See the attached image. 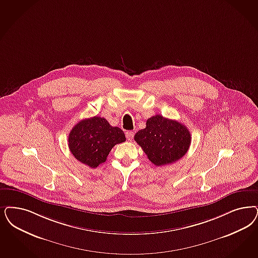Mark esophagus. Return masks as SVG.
Instances as JSON below:
<instances>
[{"label":"esophagus","mask_w":258,"mask_h":258,"mask_svg":"<svg viewBox=\"0 0 258 258\" xmlns=\"http://www.w3.org/2000/svg\"><path fill=\"white\" fill-rule=\"evenodd\" d=\"M134 132H126L125 133V137L128 141H132L134 139Z\"/></svg>","instance_id":"34e87169"}]
</instances>
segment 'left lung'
<instances>
[{"mask_svg": "<svg viewBox=\"0 0 258 258\" xmlns=\"http://www.w3.org/2000/svg\"><path fill=\"white\" fill-rule=\"evenodd\" d=\"M134 140L155 166H166L181 159L189 148L190 134L186 125L163 116H152Z\"/></svg>", "mask_w": 258, "mask_h": 258, "instance_id": "left-lung-1", "label": "left lung"}]
</instances>
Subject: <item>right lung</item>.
I'll use <instances>...</instances> for the list:
<instances>
[{
	"mask_svg": "<svg viewBox=\"0 0 258 258\" xmlns=\"http://www.w3.org/2000/svg\"><path fill=\"white\" fill-rule=\"evenodd\" d=\"M124 141L121 128L110 125L105 118L94 116L73 126L69 135V148L77 160L94 169L106 162L115 145Z\"/></svg>",
	"mask_w": 258,
	"mask_h": 258,
	"instance_id": "1",
	"label": "right lung"
}]
</instances>
